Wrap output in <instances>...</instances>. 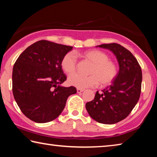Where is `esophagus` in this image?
I'll return each mask as SVG.
<instances>
[{"instance_id": "esophagus-1", "label": "esophagus", "mask_w": 157, "mask_h": 157, "mask_svg": "<svg viewBox=\"0 0 157 157\" xmlns=\"http://www.w3.org/2000/svg\"><path fill=\"white\" fill-rule=\"evenodd\" d=\"M84 91V89H77V92L79 94V93H82Z\"/></svg>"}]
</instances>
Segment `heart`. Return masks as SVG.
Wrapping results in <instances>:
<instances>
[{
    "label": "heart",
    "mask_w": 157,
    "mask_h": 157,
    "mask_svg": "<svg viewBox=\"0 0 157 157\" xmlns=\"http://www.w3.org/2000/svg\"><path fill=\"white\" fill-rule=\"evenodd\" d=\"M81 56L92 63L89 70V75L74 74L68 79L71 86L78 89H85L96 86L99 82L102 86L112 83L118 75V68L113 61L109 59L108 55L99 50H91L82 53ZM76 55L69 52L63 57L61 66L66 74L75 73L77 68Z\"/></svg>",
    "instance_id": "heart-1"
}]
</instances>
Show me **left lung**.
I'll return each instance as SVG.
<instances>
[{"mask_svg":"<svg viewBox=\"0 0 157 157\" xmlns=\"http://www.w3.org/2000/svg\"><path fill=\"white\" fill-rule=\"evenodd\" d=\"M98 46L109 50L115 55L119 71L112 84L101 93L97 91L94 99L86 104V109L90 116L98 123L115 124L128 116L139 100L141 68L132 52L120 44Z\"/></svg>","mask_w":157,"mask_h":157,"instance_id":"left-lung-1","label":"left lung"}]
</instances>
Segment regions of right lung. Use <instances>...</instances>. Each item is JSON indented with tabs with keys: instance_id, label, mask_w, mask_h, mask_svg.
Returning a JSON list of instances; mask_svg holds the SVG:
<instances>
[{
	"instance_id": "right-lung-1",
	"label": "right lung",
	"mask_w": 157,
	"mask_h": 157,
	"mask_svg": "<svg viewBox=\"0 0 157 157\" xmlns=\"http://www.w3.org/2000/svg\"><path fill=\"white\" fill-rule=\"evenodd\" d=\"M73 49L46 40L36 41L18 57L13 67L12 92L23 113L44 123L57 118L65 107L74 86H60L66 80L61 66L63 57Z\"/></svg>"
}]
</instances>
